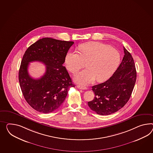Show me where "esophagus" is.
Listing matches in <instances>:
<instances>
[{"label": "esophagus", "mask_w": 153, "mask_h": 153, "mask_svg": "<svg viewBox=\"0 0 153 153\" xmlns=\"http://www.w3.org/2000/svg\"><path fill=\"white\" fill-rule=\"evenodd\" d=\"M77 88H78V89H82V90H85V89H87V88H86V87H85V86H82V85H78V86H77Z\"/></svg>", "instance_id": "34e87169"}]
</instances>
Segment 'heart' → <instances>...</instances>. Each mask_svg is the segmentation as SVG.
<instances>
[{
	"label": "heart",
	"instance_id": "obj_1",
	"mask_svg": "<svg viewBox=\"0 0 153 153\" xmlns=\"http://www.w3.org/2000/svg\"><path fill=\"white\" fill-rule=\"evenodd\" d=\"M120 62L118 50L109 45L99 42L84 44L80 47V53L69 51L65 57L68 70L76 74L85 66L88 68L75 77V82L88 85L94 82H104L113 75Z\"/></svg>",
	"mask_w": 153,
	"mask_h": 153
}]
</instances>
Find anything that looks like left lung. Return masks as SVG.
Masks as SVG:
<instances>
[{"mask_svg": "<svg viewBox=\"0 0 153 153\" xmlns=\"http://www.w3.org/2000/svg\"><path fill=\"white\" fill-rule=\"evenodd\" d=\"M124 56L117 71L108 80L92 86L95 97L88 102L91 109L102 115L117 112L129 100L137 79L134 59L124 47Z\"/></svg>", "mask_w": 153, "mask_h": 153, "instance_id": "left-lung-1", "label": "left lung"}]
</instances>
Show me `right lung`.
<instances>
[{"mask_svg": "<svg viewBox=\"0 0 153 153\" xmlns=\"http://www.w3.org/2000/svg\"><path fill=\"white\" fill-rule=\"evenodd\" d=\"M73 42L50 38L38 40L27 48L19 71L20 86L24 97L35 110L49 113L57 109L67 97L68 90L74 87L65 67L67 53ZM39 61L46 66V73L40 79L28 74L29 63Z\"/></svg>", "mask_w": 153, "mask_h": 153, "instance_id": "obj_1", "label": "right lung"}]
</instances>
